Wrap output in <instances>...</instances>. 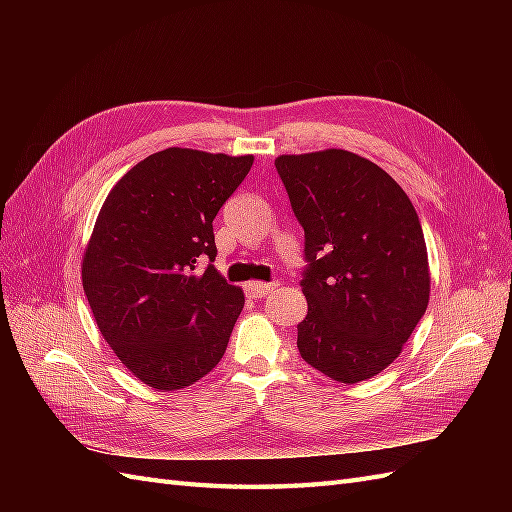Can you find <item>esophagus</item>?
<instances>
[{
	"instance_id": "1",
	"label": "esophagus",
	"mask_w": 512,
	"mask_h": 512,
	"mask_svg": "<svg viewBox=\"0 0 512 512\" xmlns=\"http://www.w3.org/2000/svg\"><path fill=\"white\" fill-rule=\"evenodd\" d=\"M273 286H275V284H265V282H250V284H245V292L250 294L252 299H262V297H265V294H269V292L273 290Z\"/></svg>"
}]
</instances>
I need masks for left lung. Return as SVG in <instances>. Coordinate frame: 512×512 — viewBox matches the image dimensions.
Listing matches in <instances>:
<instances>
[{
  "instance_id": "left-lung-1",
  "label": "left lung",
  "mask_w": 512,
  "mask_h": 512,
  "mask_svg": "<svg viewBox=\"0 0 512 512\" xmlns=\"http://www.w3.org/2000/svg\"><path fill=\"white\" fill-rule=\"evenodd\" d=\"M275 168L305 232L303 361L344 384L376 376L429 303L427 245L410 198L344 149L280 156Z\"/></svg>"
}]
</instances>
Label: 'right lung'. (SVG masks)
I'll use <instances>...</instances> for the list:
<instances>
[{
  "label": "right lung",
  "mask_w": 512,
  "mask_h": 512,
  "mask_svg": "<svg viewBox=\"0 0 512 512\" xmlns=\"http://www.w3.org/2000/svg\"><path fill=\"white\" fill-rule=\"evenodd\" d=\"M252 162L168 147L130 168L100 209L83 288L108 346L153 389H185L226 352L245 299L213 267V220Z\"/></svg>",
  "instance_id": "1"
}]
</instances>
